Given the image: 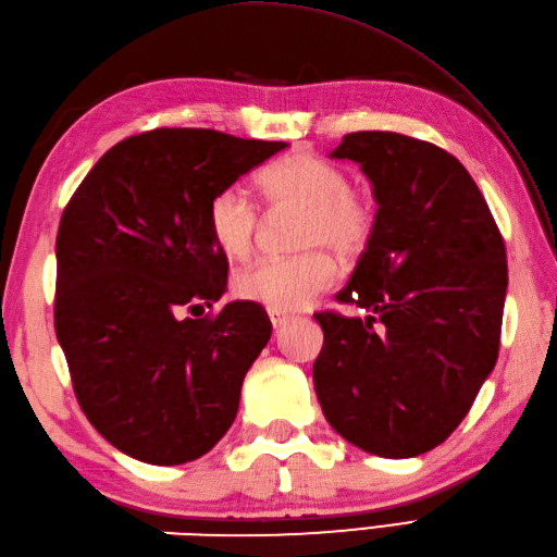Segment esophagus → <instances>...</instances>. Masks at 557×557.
I'll return each instance as SVG.
<instances>
[{
    "label": "esophagus",
    "mask_w": 557,
    "mask_h": 557,
    "mask_svg": "<svg viewBox=\"0 0 557 557\" xmlns=\"http://www.w3.org/2000/svg\"><path fill=\"white\" fill-rule=\"evenodd\" d=\"M268 315H270V323H272V327H275V330H282V327H285V325L289 323V315H287V313L268 311Z\"/></svg>",
    "instance_id": "esophagus-1"
}]
</instances>
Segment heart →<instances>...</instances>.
<instances>
[{"instance_id": "1", "label": "heart", "mask_w": 557, "mask_h": 557, "mask_svg": "<svg viewBox=\"0 0 557 557\" xmlns=\"http://www.w3.org/2000/svg\"><path fill=\"white\" fill-rule=\"evenodd\" d=\"M270 208L301 210L297 246L309 251L289 258H265L234 280L242 299L270 311L306 309L318 294L335 285L339 258H357L375 232V210L363 194L349 188L347 174L309 152L272 162L260 174ZM260 227L258 208L242 186H227L208 206V230L224 256L242 260L251 253Z\"/></svg>"}]
</instances>
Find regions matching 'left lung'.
Masks as SVG:
<instances>
[{
	"label": "left lung",
	"mask_w": 557,
	"mask_h": 557,
	"mask_svg": "<svg viewBox=\"0 0 557 557\" xmlns=\"http://www.w3.org/2000/svg\"><path fill=\"white\" fill-rule=\"evenodd\" d=\"M333 160L371 182L375 232L339 301L361 318L318 313L313 387L327 423L363 453H429L474 405L500 347L503 236L457 158L393 132L342 138Z\"/></svg>",
	"instance_id": "8db88e82"
}]
</instances>
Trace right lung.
Wrapping results in <instances>:
<instances>
[{"label": "right lung", "instance_id": "right-lung-1", "mask_svg": "<svg viewBox=\"0 0 557 557\" xmlns=\"http://www.w3.org/2000/svg\"><path fill=\"white\" fill-rule=\"evenodd\" d=\"M285 148L156 128L104 152L69 200L57 234V339L83 413L120 453L186 465L234 423L270 318L253 301L215 318L184 313L210 309L227 287L210 200Z\"/></svg>", "mask_w": 557, "mask_h": 557}]
</instances>
